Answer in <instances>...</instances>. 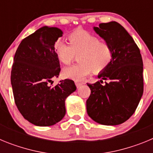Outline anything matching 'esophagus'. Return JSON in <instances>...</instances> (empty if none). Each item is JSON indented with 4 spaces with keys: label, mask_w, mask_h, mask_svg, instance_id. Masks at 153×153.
<instances>
[{
    "label": "esophagus",
    "mask_w": 153,
    "mask_h": 153,
    "mask_svg": "<svg viewBox=\"0 0 153 153\" xmlns=\"http://www.w3.org/2000/svg\"><path fill=\"white\" fill-rule=\"evenodd\" d=\"M75 84L76 86V87H79L80 86H82V85L83 84V83H81V82H79V81H75Z\"/></svg>",
    "instance_id": "34e87169"
}]
</instances>
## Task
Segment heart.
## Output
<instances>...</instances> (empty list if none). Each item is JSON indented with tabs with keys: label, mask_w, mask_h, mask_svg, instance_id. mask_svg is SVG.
<instances>
[{
	"label": "heart",
	"mask_w": 153,
	"mask_h": 153,
	"mask_svg": "<svg viewBox=\"0 0 153 153\" xmlns=\"http://www.w3.org/2000/svg\"><path fill=\"white\" fill-rule=\"evenodd\" d=\"M69 44L63 41H56L54 49L58 59L63 64L69 65L79 55L78 64L67 67L63 74L66 78L79 81L91 73H102L111 64L113 58V49L106 41L88 31L79 30L67 36Z\"/></svg>",
	"instance_id": "obj_1"
}]
</instances>
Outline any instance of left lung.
<instances>
[{"label": "left lung", "mask_w": 153, "mask_h": 153, "mask_svg": "<svg viewBox=\"0 0 153 153\" xmlns=\"http://www.w3.org/2000/svg\"><path fill=\"white\" fill-rule=\"evenodd\" d=\"M94 30L112 46L113 58L109 67L99 74L100 82L87 83L91 93L86 111L98 123L119 125L135 113L143 96V59L132 37L119 23H102ZM103 79L108 82L102 85Z\"/></svg>", "instance_id": "1"}]
</instances>
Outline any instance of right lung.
Masks as SVG:
<instances>
[{
  "label": "right lung",
  "instance_id": "right-lung-1",
  "mask_svg": "<svg viewBox=\"0 0 153 153\" xmlns=\"http://www.w3.org/2000/svg\"><path fill=\"white\" fill-rule=\"evenodd\" d=\"M62 34L58 28L43 27L24 38L14 55L10 75L14 102L33 125L49 126L60 122L66 113L65 100L76 90L69 79L51 86L60 72L54 44Z\"/></svg>",
  "mask_w": 153,
  "mask_h": 153
}]
</instances>
